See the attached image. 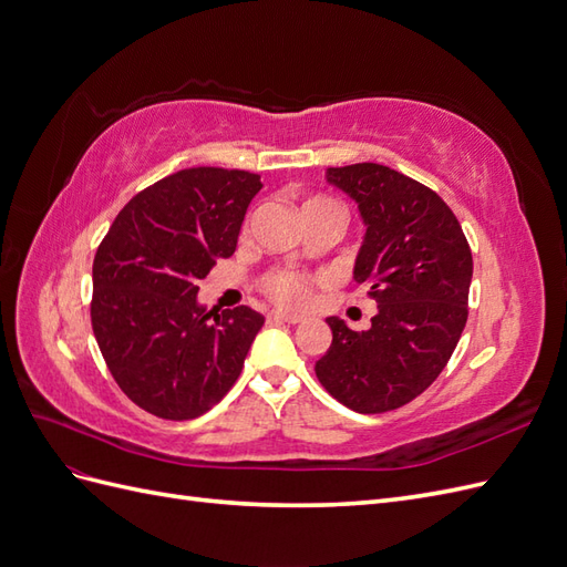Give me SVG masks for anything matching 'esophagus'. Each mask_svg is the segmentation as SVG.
<instances>
[{"label": "esophagus", "mask_w": 567, "mask_h": 567, "mask_svg": "<svg viewBox=\"0 0 567 567\" xmlns=\"http://www.w3.org/2000/svg\"><path fill=\"white\" fill-rule=\"evenodd\" d=\"M269 321H286V323H300V317L296 315H284V312H271Z\"/></svg>", "instance_id": "1"}]
</instances>
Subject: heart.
I'll return each instance as SVG.
<instances>
[{
  "instance_id": "1",
  "label": "heart",
  "mask_w": 567,
  "mask_h": 567,
  "mask_svg": "<svg viewBox=\"0 0 567 567\" xmlns=\"http://www.w3.org/2000/svg\"><path fill=\"white\" fill-rule=\"evenodd\" d=\"M315 203H331V200L315 198L307 205H315ZM331 205H336V203H331ZM260 288L274 305L284 307V310H302V307L310 302V296H312L310 279L293 269H274V271L265 274Z\"/></svg>"
}]
</instances>
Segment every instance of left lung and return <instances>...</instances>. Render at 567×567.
<instances>
[{
  "mask_svg": "<svg viewBox=\"0 0 567 567\" xmlns=\"http://www.w3.org/2000/svg\"><path fill=\"white\" fill-rule=\"evenodd\" d=\"M359 208L367 234L354 281L379 315L369 331L329 317L333 340L315 371L357 414L400 409L447 367L468 319L473 255L456 215L433 188L379 163L329 167Z\"/></svg>",
  "mask_w": 567,
  "mask_h": 567,
  "instance_id": "1",
  "label": "left lung"
}]
</instances>
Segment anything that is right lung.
<instances>
[{
    "label": "right lung",
    "instance_id": "add662e5",
    "mask_svg": "<svg viewBox=\"0 0 567 567\" xmlns=\"http://www.w3.org/2000/svg\"><path fill=\"white\" fill-rule=\"evenodd\" d=\"M246 169L188 167L117 213L92 267V329L115 383L148 414L188 421L213 409L244 369L265 317L198 305V279L236 250L250 200Z\"/></svg>",
    "mask_w": 567,
    "mask_h": 567
}]
</instances>
